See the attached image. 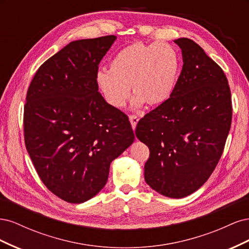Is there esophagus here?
<instances>
[{"label": "esophagus", "mask_w": 249, "mask_h": 249, "mask_svg": "<svg viewBox=\"0 0 249 249\" xmlns=\"http://www.w3.org/2000/svg\"><path fill=\"white\" fill-rule=\"evenodd\" d=\"M129 119H130V123H131V124H132L133 130H135V129H136V125H137L138 122H139L138 116H136V115H131V116L129 117Z\"/></svg>", "instance_id": "esophagus-1"}]
</instances>
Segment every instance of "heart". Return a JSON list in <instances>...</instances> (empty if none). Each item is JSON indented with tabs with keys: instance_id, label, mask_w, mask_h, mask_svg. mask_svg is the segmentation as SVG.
I'll list each match as a JSON object with an SVG mask.
<instances>
[{
	"instance_id": "obj_1",
	"label": "heart",
	"mask_w": 249,
	"mask_h": 249,
	"mask_svg": "<svg viewBox=\"0 0 249 249\" xmlns=\"http://www.w3.org/2000/svg\"><path fill=\"white\" fill-rule=\"evenodd\" d=\"M179 71L176 49L166 42L134 43L120 50L111 59L109 71H100L96 85L106 102L114 108H123L134 94L132 107L141 108L166 102L175 91Z\"/></svg>"
}]
</instances>
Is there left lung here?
I'll return each mask as SVG.
<instances>
[{
    "mask_svg": "<svg viewBox=\"0 0 249 249\" xmlns=\"http://www.w3.org/2000/svg\"><path fill=\"white\" fill-rule=\"evenodd\" d=\"M183 69L169 99L139 120L137 138L149 148L146 184L164 196H188L207 182L222 155L231 97L221 67L196 42L178 38Z\"/></svg>",
    "mask_w": 249,
    "mask_h": 249,
    "instance_id": "1",
    "label": "left lung"
}]
</instances>
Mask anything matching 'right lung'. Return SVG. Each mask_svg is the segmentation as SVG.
<instances>
[{"label":"right lung","mask_w":249,"mask_h":249,"mask_svg":"<svg viewBox=\"0 0 249 249\" xmlns=\"http://www.w3.org/2000/svg\"><path fill=\"white\" fill-rule=\"evenodd\" d=\"M116 38L71 41L39 67L28 89L26 148L42 183L67 202L95 196L111 162L135 139L129 118L105 101L95 82Z\"/></svg>","instance_id":"1"}]
</instances>
